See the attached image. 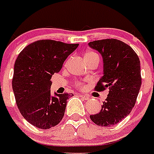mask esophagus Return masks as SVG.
Returning <instances> with one entry per match:
<instances>
[{
	"label": "esophagus",
	"instance_id": "1",
	"mask_svg": "<svg viewBox=\"0 0 154 154\" xmlns=\"http://www.w3.org/2000/svg\"><path fill=\"white\" fill-rule=\"evenodd\" d=\"M80 97L83 98L84 100H89L90 99V96L88 95H84V94H80Z\"/></svg>",
	"mask_w": 154,
	"mask_h": 154
}]
</instances>
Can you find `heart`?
Instances as JSON below:
<instances>
[{
    "instance_id": "heart-1",
    "label": "heart",
    "mask_w": 154,
    "mask_h": 154,
    "mask_svg": "<svg viewBox=\"0 0 154 154\" xmlns=\"http://www.w3.org/2000/svg\"><path fill=\"white\" fill-rule=\"evenodd\" d=\"M95 55H97V54L94 53V52H88V53H86L85 55V57H87V56H95ZM78 86L82 88V85L81 83H79V84H78Z\"/></svg>"
}]
</instances>
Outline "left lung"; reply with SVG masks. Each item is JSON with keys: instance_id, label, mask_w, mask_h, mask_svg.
Masks as SVG:
<instances>
[{"instance_id": "1", "label": "left lung", "mask_w": 154, "mask_h": 154, "mask_svg": "<svg viewBox=\"0 0 154 154\" xmlns=\"http://www.w3.org/2000/svg\"><path fill=\"white\" fill-rule=\"evenodd\" d=\"M88 45L103 57V76L95 90L109 88L100 111L90 117L98 126H112L128 116L135 106L141 85L139 57L130 46L115 38L93 41Z\"/></svg>"}]
</instances>
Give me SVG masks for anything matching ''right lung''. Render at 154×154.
I'll return each instance as SVG.
<instances>
[{"mask_svg":"<svg viewBox=\"0 0 154 154\" xmlns=\"http://www.w3.org/2000/svg\"><path fill=\"white\" fill-rule=\"evenodd\" d=\"M79 44L38 40L17 56L12 86L22 116L30 124L48 129L61 121L68 99L72 94H51V78L60 71L64 60Z\"/></svg>","mask_w":154,"mask_h":154,"instance_id":"add662e5","label":"right lung"}]
</instances>
